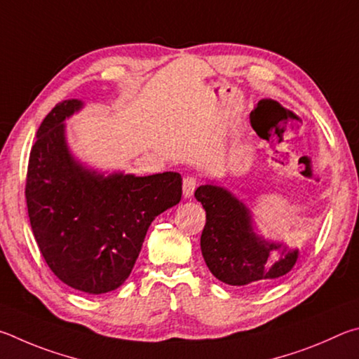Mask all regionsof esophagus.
Returning a JSON list of instances; mask_svg holds the SVG:
<instances>
[{"instance_id":"34e87169","label":"esophagus","mask_w":359,"mask_h":359,"mask_svg":"<svg viewBox=\"0 0 359 359\" xmlns=\"http://www.w3.org/2000/svg\"><path fill=\"white\" fill-rule=\"evenodd\" d=\"M197 186H198L197 178H194V176H186V178L183 180V194H184V197L186 198L192 197V194H194V191L197 189Z\"/></svg>"}]
</instances>
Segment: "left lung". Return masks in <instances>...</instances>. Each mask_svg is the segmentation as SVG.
<instances>
[{
    "label": "left lung",
    "mask_w": 359,
    "mask_h": 359,
    "mask_svg": "<svg viewBox=\"0 0 359 359\" xmlns=\"http://www.w3.org/2000/svg\"><path fill=\"white\" fill-rule=\"evenodd\" d=\"M196 198L206 211L200 248L216 279L260 290L292 271L299 250L259 235L252 212L229 189L208 183L198 187Z\"/></svg>",
    "instance_id": "1"
}]
</instances>
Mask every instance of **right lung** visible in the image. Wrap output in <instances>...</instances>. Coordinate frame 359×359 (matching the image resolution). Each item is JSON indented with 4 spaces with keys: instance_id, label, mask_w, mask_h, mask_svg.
Instances as JSON below:
<instances>
[{
    "instance_id": "add662e5",
    "label": "right lung",
    "mask_w": 359,
    "mask_h": 359,
    "mask_svg": "<svg viewBox=\"0 0 359 359\" xmlns=\"http://www.w3.org/2000/svg\"><path fill=\"white\" fill-rule=\"evenodd\" d=\"M83 109L79 99L56 104L31 148L27 206L48 268L66 285L90 294L124 284L151 222L181 200L176 172L105 175L75 159L65 121Z\"/></svg>"
}]
</instances>
